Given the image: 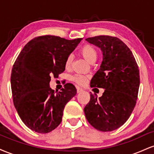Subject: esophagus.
<instances>
[{"mask_svg": "<svg viewBox=\"0 0 154 154\" xmlns=\"http://www.w3.org/2000/svg\"><path fill=\"white\" fill-rule=\"evenodd\" d=\"M84 91V90L82 89V88H77V93H82V92Z\"/></svg>", "mask_w": 154, "mask_h": 154, "instance_id": "1", "label": "esophagus"}]
</instances>
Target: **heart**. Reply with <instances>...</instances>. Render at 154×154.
I'll return each instance as SVG.
<instances>
[{
    "label": "heart",
    "instance_id": "obj_1",
    "mask_svg": "<svg viewBox=\"0 0 154 154\" xmlns=\"http://www.w3.org/2000/svg\"><path fill=\"white\" fill-rule=\"evenodd\" d=\"M79 53L82 55V56L84 58L88 63H93L96 61L97 57H98V52L97 50L95 48L93 45H89V44H85L79 50ZM72 57L71 56H69L66 58V61H65V67L66 69H69L72 65ZM88 77L85 75H76L72 77V79L76 83L80 85L86 84L88 82Z\"/></svg>",
    "mask_w": 154,
    "mask_h": 154
}]
</instances>
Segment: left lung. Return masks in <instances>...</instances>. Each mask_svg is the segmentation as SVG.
Wrapping results in <instances>:
<instances>
[{
    "label": "left lung",
    "instance_id": "8db88e82",
    "mask_svg": "<svg viewBox=\"0 0 154 154\" xmlns=\"http://www.w3.org/2000/svg\"><path fill=\"white\" fill-rule=\"evenodd\" d=\"M85 40L103 53L91 87L105 90L98 98L96 94H91L85 114L96 130L113 131L126 122L135 106L140 86L138 66L132 51L119 38L100 35Z\"/></svg>",
    "mask_w": 154,
    "mask_h": 154
}]
</instances>
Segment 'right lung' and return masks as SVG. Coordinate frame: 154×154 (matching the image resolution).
<instances>
[{
  "label": "right lung",
  "instance_id": "obj_1",
  "mask_svg": "<svg viewBox=\"0 0 154 154\" xmlns=\"http://www.w3.org/2000/svg\"><path fill=\"white\" fill-rule=\"evenodd\" d=\"M82 40L37 37L26 44L16 60L11 75L14 104L19 117L32 131L48 133L61 122L65 106L77 89L66 83L56 93L50 88L51 77L64 71L66 58Z\"/></svg>",
  "mask_w": 154,
  "mask_h": 154
}]
</instances>
